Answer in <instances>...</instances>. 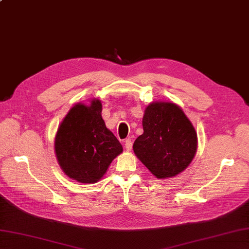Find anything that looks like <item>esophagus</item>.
Segmentation results:
<instances>
[{"label":"esophagus","mask_w":249,"mask_h":249,"mask_svg":"<svg viewBox=\"0 0 249 249\" xmlns=\"http://www.w3.org/2000/svg\"><path fill=\"white\" fill-rule=\"evenodd\" d=\"M124 147H125L126 151H131V150H132V141H131L130 138L125 139V142H124Z\"/></svg>","instance_id":"1"}]
</instances>
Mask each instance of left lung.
Returning <instances> with one entry per match:
<instances>
[{
    "instance_id": "obj_1",
    "label": "left lung",
    "mask_w": 249,
    "mask_h": 249,
    "mask_svg": "<svg viewBox=\"0 0 249 249\" xmlns=\"http://www.w3.org/2000/svg\"><path fill=\"white\" fill-rule=\"evenodd\" d=\"M143 133L133 150L157 178L177 177L190 165L197 149V134L180 107L154 101L144 110Z\"/></svg>"
}]
</instances>
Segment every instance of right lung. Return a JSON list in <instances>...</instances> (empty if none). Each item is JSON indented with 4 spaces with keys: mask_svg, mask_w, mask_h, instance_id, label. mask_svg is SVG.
<instances>
[{
    "mask_svg": "<svg viewBox=\"0 0 249 249\" xmlns=\"http://www.w3.org/2000/svg\"><path fill=\"white\" fill-rule=\"evenodd\" d=\"M102 105L92 99L72 107L60 124L54 137V153L62 171L71 179L94 184L104 178L123 145L101 116Z\"/></svg>",
    "mask_w": 249,
    "mask_h": 249,
    "instance_id": "add662e5",
    "label": "right lung"
}]
</instances>
